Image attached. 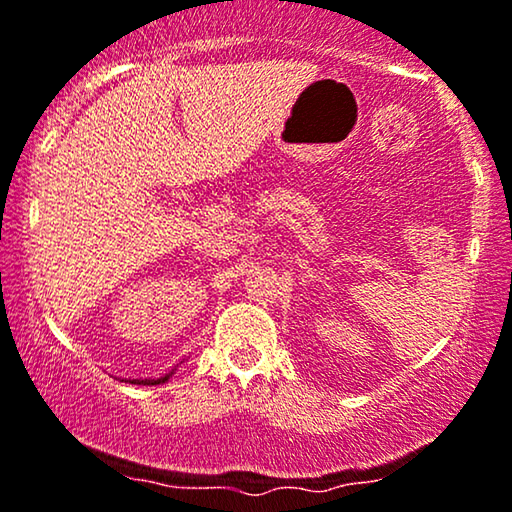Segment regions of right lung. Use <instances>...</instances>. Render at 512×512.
<instances>
[{
    "label": "right lung",
    "instance_id": "1",
    "mask_svg": "<svg viewBox=\"0 0 512 512\" xmlns=\"http://www.w3.org/2000/svg\"><path fill=\"white\" fill-rule=\"evenodd\" d=\"M177 368H179V363L170 370V373L160 375V377H156V380H151V377H149V380H142V377H139V380H128V382H130V384H163V382L170 380V377L174 375V370H177Z\"/></svg>",
    "mask_w": 512,
    "mask_h": 512
}]
</instances>
